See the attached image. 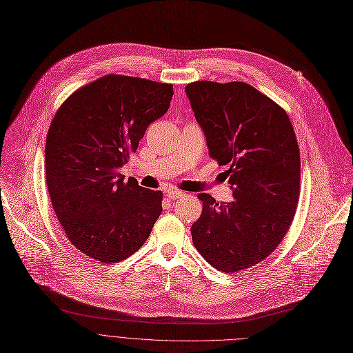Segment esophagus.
<instances>
[{
    "label": "esophagus",
    "mask_w": 353,
    "mask_h": 353,
    "mask_svg": "<svg viewBox=\"0 0 353 353\" xmlns=\"http://www.w3.org/2000/svg\"><path fill=\"white\" fill-rule=\"evenodd\" d=\"M167 195H168V198H171V199H178V198L185 196V192L172 188V190H168V191H167Z\"/></svg>",
    "instance_id": "esophagus-1"
}]
</instances>
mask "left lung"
<instances>
[{"label": "left lung", "instance_id": "8db88e82", "mask_svg": "<svg viewBox=\"0 0 353 353\" xmlns=\"http://www.w3.org/2000/svg\"><path fill=\"white\" fill-rule=\"evenodd\" d=\"M185 92L235 198L198 195L192 242L218 271L241 272L271 255L291 228L301 192L298 139L286 111L246 82L195 81Z\"/></svg>", "mask_w": 353, "mask_h": 353}]
</instances>
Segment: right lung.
<instances>
[{
    "label": "right lung",
    "instance_id": "add662e5",
    "mask_svg": "<svg viewBox=\"0 0 353 353\" xmlns=\"http://www.w3.org/2000/svg\"><path fill=\"white\" fill-rule=\"evenodd\" d=\"M172 84L108 74L61 103L46 142L54 212L79 252L118 263L148 239L163 194L123 181L119 170L150 123L168 111Z\"/></svg>",
    "mask_w": 353,
    "mask_h": 353
}]
</instances>
